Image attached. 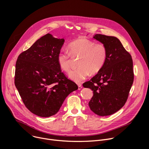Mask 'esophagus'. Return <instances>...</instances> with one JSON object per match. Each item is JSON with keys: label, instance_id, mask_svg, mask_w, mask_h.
Wrapping results in <instances>:
<instances>
[{"label": "esophagus", "instance_id": "esophagus-1", "mask_svg": "<svg viewBox=\"0 0 149 149\" xmlns=\"http://www.w3.org/2000/svg\"><path fill=\"white\" fill-rule=\"evenodd\" d=\"M78 90H80L82 88V85L81 84H78Z\"/></svg>", "mask_w": 149, "mask_h": 149}]
</instances>
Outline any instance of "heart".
<instances>
[{"instance_id": "heart-1", "label": "heart", "mask_w": 149, "mask_h": 149, "mask_svg": "<svg viewBox=\"0 0 149 149\" xmlns=\"http://www.w3.org/2000/svg\"><path fill=\"white\" fill-rule=\"evenodd\" d=\"M68 51H61L57 56L59 68L68 72L71 69V56L80 57L78 68L71 71L69 78L75 82H80L86 79L90 72H98L103 67L107 56V50L102 44H95L87 38H81L68 45Z\"/></svg>"}]
</instances>
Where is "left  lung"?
<instances>
[{
    "instance_id": "1",
    "label": "left lung",
    "mask_w": 149,
    "mask_h": 149,
    "mask_svg": "<svg viewBox=\"0 0 149 149\" xmlns=\"http://www.w3.org/2000/svg\"><path fill=\"white\" fill-rule=\"evenodd\" d=\"M93 38L104 45L107 56L102 69L83 87L93 95L88 105L100 116L111 115L125 104L134 80L133 60L116 37L95 34Z\"/></svg>"
}]
</instances>
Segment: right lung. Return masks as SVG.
Masks as SVG:
<instances>
[{
	"label": "right lung",
	"mask_w": 149,
	"mask_h": 149,
	"mask_svg": "<svg viewBox=\"0 0 149 149\" xmlns=\"http://www.w3.org/2000/svg\"><path fill=\"white\" fill-rule=\"evenodd\" d=\"M64 42L48 33L17 58L15 86L26 108L38 116L56 114L66 97L78 89L61 72L57 62Z\"/></svg>",
	"instance_id": "right-lung-1"
}]
</instances>
